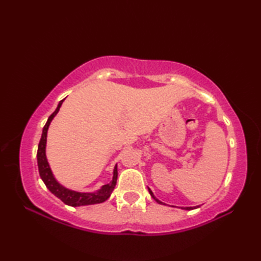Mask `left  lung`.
Instances as JSON below:
<instances>
[{
	"instance_id": "8db88e82",
	"label": "left lung",
	"mask_w": 261,
	"mask_h": 261,
	"mask_svg": "<svg viewBox=\"0 0 261 261\" xmlns=\"http://www.w3.org/2000/svg\"><path fill=\"white\" fill-rule=\"evenodd\" d=\"M148 190H149V193H150V195L152 196V198H153L154 201H156L157 203H159V204H163V205H167V204H165V203H163V202H160L159 199H158L156 196L153 195V193L151 192L150 188H148ZM197 207H198V206H194V207H192V206H187V207H180V208H182V210H188V211H190V210H194V208H197Z\"/></svg>"
}]
</instances>
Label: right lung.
<instances>
[{
  "instance_id": "right-lung-1",
  "label": "right lung",
  "mask_w": 261,
  "mask_h": 261,
  "mask_svg": "<svg viewBox=\"0 0 261 261\" xmlns=\"http://www.w3.org/2000/svg\"><path fill=\"white\" fill-rule=\"evenodd\" d=\"M65 99H62L59 102L57 109L55 110V112L49 116L47 120L46 125L43 126L42 129V135L40 142H39L38 146V151H37V162H38V169H39V175H40L42 181L45 182L47 188L55 196L62 199V201L69 205V206H83V205H92V204H98L103 203L107 201V199L111 196L112 194L116 179H118V166L115 165L113 169V178L109 184L103 185L98 191L92 192V193H82V192H76L73 190H69V188L63 186L60 182L55 178V176L51 171L50 166H49L48 159L46 156V145H47V132L49 129V125H50L53 119L56 116L58 111L62 107L63 102Z\"/></svg>"
}]
</instances>
